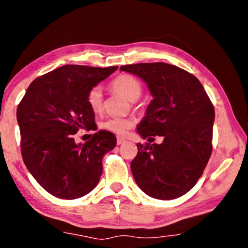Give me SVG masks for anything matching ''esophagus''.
Segmentation results:
<instances>
[{
    "label": "esophagus",
    "instance_id": "1",
    "mask_svg": "<svg viewBox=\"0 0 248 248\" xmlns=\"http://www.w3.org/2000/svg\"><path fill=\"white\" fill-rule=\"evenodd\" d=\"M124 142H125V139H124V138H121V137H118V138H117V144H118V145L123 144Z\"/></svg>",
    "mask_w": 248,
    "mask_h": 248
}]
</instances>
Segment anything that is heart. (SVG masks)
Returning a JSON list of instances; mask_svg holds the SVG:
<instances>
[{"label": "heart", "mask_w": 248, "mask_h": 248, "mask_svg": "<svg viewBox=\"0 0 248 248\" xmlns=\"http://www.w3.org/2000/svg\"><path fill=\"white\" fill-rule=\"evenodd\" d=\"M111 89L124 96L130 102H136L142 94V84L138 78L129 74H121L112 79ZM87 104L94 112L103 109V91L100 86H94L87 93ZM136 121L133 118H108L100 123V128L117 136H124Z\"/></svg>", "instance_id": "obj_1"}]
</instances>
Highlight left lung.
<instances>
[{
  "instance_id": "1",
  "label": "left lung",
  "mask_w": 248,
  "mask_h": 248,
  "mask_svg": "<svg viewBox=\"0 0 248 248\" xmlns=\"http://www.w3.org/2000/svg\"><path fill=\"white\" fill-rule=\"evenodd\" d=\"M120 70L141 78L153 96L138 133L143 139L164 138L161 144H137L138 154L130 165L134 180L152 198H178L197 184L211 155V100L199 79L178 66L154 62Z\"/></svg>"
}]
</instances>
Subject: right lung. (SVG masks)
Here are the masks:
<instances>
[{
  "instance_id": "right-lung-1",
  "label": "right lung",
  "mask_w": 248,
  "mask_h": 248,
  "mask_svg": "<svg viewBox=\"0 0 248 248\" xmlns=\"http://www.w3.org/2000/svg\"><path fill=\"white\" fill-rule=\"evenodd\" d=\"M118 66L68 64L33 79L17 107L23 161L45 190L61 199L91 192L103 173V157L116 146L114 133L100 130L77 143L78 130H95L87 93Z\"/></svg>"
}]
</instances>
